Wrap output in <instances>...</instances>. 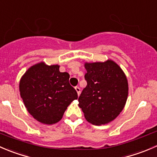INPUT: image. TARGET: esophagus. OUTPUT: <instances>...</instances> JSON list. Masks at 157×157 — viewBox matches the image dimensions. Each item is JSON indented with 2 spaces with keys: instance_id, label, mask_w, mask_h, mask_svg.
Listing matches in <instances>:
<instances>
[{
  "instance_id": "obj_1",
  "label": "esophagus",
  "mask_w": 157,
  "mask_h": 157,
  "mask_svg": "<svg viewBox=\"0 0 157 157\" xmlns=\"http://www.w3.org/2000/svg\"><path fill=\"white\" fill-rule=\"evenodd\" d=\"M75 90H76V91H77V93H78V95H79V94H80V92H81V89H80V88H79L78 86H76L75 87Z\"/></svg>"
}]
</instances>
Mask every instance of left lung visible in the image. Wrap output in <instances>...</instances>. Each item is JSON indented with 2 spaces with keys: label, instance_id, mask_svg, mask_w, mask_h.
Instances as JSON below:
<instances>
[{
  "label": "left lung",
  "instance_id": "left-lung-1",
  "mask_svg": "<svg viewBox=\"0 0 157 157\" xmlns=\"http://www.w3.org/2000/svg\"><path fill=\"white\" fill-rule=\"evenodd\" d=\"M87 85L78 98L85 119L94 125L112 121L124 107L128 95L126 75L112 60L85 63Z\"/></svg>",
  "mask_w": 157,
  "mask_h": 157
}]
</instances>
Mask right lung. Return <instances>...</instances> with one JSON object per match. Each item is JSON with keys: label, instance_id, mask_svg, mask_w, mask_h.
I'll return each instance as SVG.
<instances>
[{"label": "right lung", "instance_id": "right-lung-1", "mask_svg": "<svg viewBox=\"0 0 157 157\" xmlns=\"http://www.w3.org/2000/svg\"><path fill=\"white\" fill-rule=\"evenodd\" d=\"M20 91L28 112L38 121H59L67 107L78 98L69 84V74L60 72L58 65L40 63L29 68L20 82Z\"/></svg>", "mask_w": 157, "mask_h": 157}]
</instances>
